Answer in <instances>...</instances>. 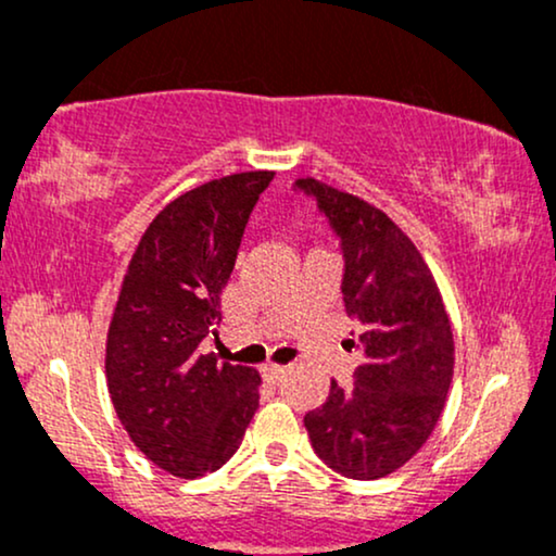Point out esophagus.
Listing matches in <instances>:
<instances>
[{"mask_svg":"<svg viewBox=\"0 0 556 556\" xmlns=\"http://www.w3.org/2000/svg\"><path fill=\"white\" fill-rule=\"evenodd\" d=\"M286 371H289V367H283V364H265V367H263V375H265L270 382H280V380H283Z\"/></svg>","mask_w":556,"mask_h":556,"instance_id":"34e87169","label":"esophagus"}]
</instances>
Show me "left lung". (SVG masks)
<instances>
[{
	"label": "left lung",
	"instance_id": "obj_1",
	"mask_svg": "<svg viewBox=\"0 0 556 556\" xmlns=\"http://www.w3.org/2000/svg\"><path fill=\"white\" fill-rule=\"evenodd\" d=\"M343 241V304L362 325L354 388L330 382L304 416L315 453L351 479H382L419 453L445 408L455 343L437 280L401 226L356 194L306 179Z\"/></svg>",
	"mask_w": 556,
	"mask_h": 556
}]
</instances>
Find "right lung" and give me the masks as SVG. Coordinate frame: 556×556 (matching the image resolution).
I'll list each match as a JSON object with an SVG mask.
<instances>
[{
  "instance_id": "right-lung-1",
  "label": "right lung",
  "mask_w": 556,
  "mask_h": 556,
  "mask_svg": "<svg viewBox=\"0 0 556 556\" xmlns=\"http://www.w3.org/2000/svg\"><path fill=\"white\" fill-rule=\"evenodd\" d=\"M273 174L220 176L168 202L142 233L111 315L116 416L140 453L179 479L218 471L260 406V371L218 362L200 343L220 325V293Z\"/></svg>"
}]
</instances>
